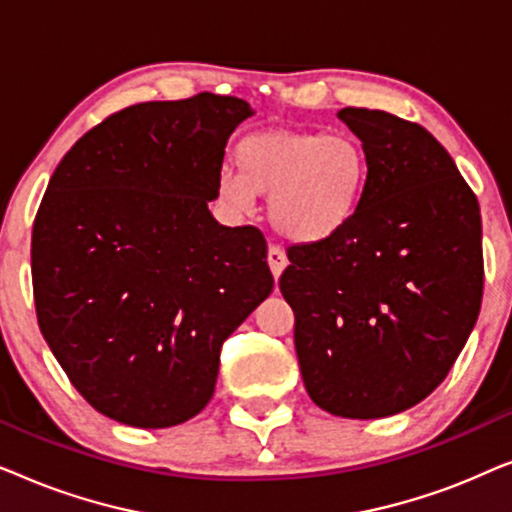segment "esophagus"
Segmentation results:
<instances>
[{
	"label": "esophagus",
	"instance_id": "1",
	"mask_svg": "<svg viewBox=\"0 0 512 512\" xmlns=\"http://www.w3.org/2000/svg\"><path fill=\"white\" fill-rule=\"evenodd\" d=\"M286 254L279 247H270L268 249V265H270V270H272V277H279L284 272V268H286Z\"/></svg>",
	"mask_w": 512,
	"mask_h": 512
}]
</instances>
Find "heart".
<instances>
[{"label": "heart", "mask_w": 512, "mask_h": 512, "mask_svg": "<svg viewBox=\"0 0 512 512\" xmlns=\"http://www.w3.org/2000/svg\"><path fill=\"white\" fill-rule=\"evenodd\" d=\"M237 172H221L216 195L235 214H251L256 195L270 198V221L296 244L342 233L361 205L368 177L363 146L349 135L261 130L237 144Z\"/></svg>", "instance_id": "heart-1"}]
</instances>
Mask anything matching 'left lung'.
<instances>
[{
    "instance_id": "8db88e82",
    "label": "left lung",
    "mask_w": 512,
    "mask_h": 512,
    "mask_svg": "<svg viewBox=\"0 0 512 512\" xmlns=\"http://www.w3.org/2000/svg\"><path fill=\"white\" fill-rule=\"evenodd\" d=\"M368 177L349 226L289 249L279 289L296 314L307 394L347 419H380L445 380L482 303V221L443 144L377 109H342Z\"/></svg>"
}]
</instances>
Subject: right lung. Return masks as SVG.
<instances>
[{"instance_id":"add662e5","label":"right lung","mask_w":512,"mask_h":512,"mask_svg":"<svg viewBox=\"0 0 512 512\" xmlns=\"http://www.w3.org/2000/svg\"><path fill=\"white\" fill-rule=\"evenodd\" d=\"M240 97L144 102L86 132L32 228L39 328L79 394L139 429L198 415L223 340L272 293L268 244L209 212Z\"/></svg>"}]
</instances>
